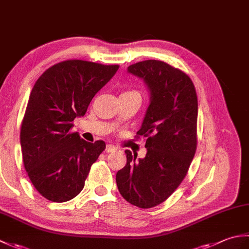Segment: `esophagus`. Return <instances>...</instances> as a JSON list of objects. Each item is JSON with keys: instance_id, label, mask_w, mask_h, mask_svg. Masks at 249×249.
Returning <instances> with one entry per match:
<instances>
[{"instance_id": "obj_1", "label": "esophagus", "mask_w": 249, "mask_h": 249, "mask_svg": "<svg viewBox=\"0 0 249 249\" xmlns=\"http://www.w3.org/2000/svg\"><path fill=\"white\" fill-rule=\"evenodd\" d=\"M116 151V147L112 144H107V146H106V152L107 153H111V152H114Z\"/></svg>"}]
</instances>
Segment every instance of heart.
Wrapping results in <instances>:
<instances>
[{
    "instance_id": "1",
    "label": "heart",
    "mask_w": 249,
    "mask_h": 249,
    "mask_svg": "<svg viewBox=\"0 0 249 249\" xmlns=\"http://www.w3.org/2000/svg\"><path fill=\"white\" fill-rule=\"evenodd\" d=\"M130 92H135V91H130ZM130 92H125V93H130Z\"/></svg>"
}]
</instances>
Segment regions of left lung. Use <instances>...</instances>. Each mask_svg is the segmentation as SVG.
Listing matches in <instances>:
<instances>
[{"label": "left lung", "mask_w": 249, "mask_h": 249, "mask_svg": "<svg viewBox=\"0 0 249 249\" xmlns=\"http://www.w3.org/2000/svg\"><path fill=\"white\" fill-rule=\"evenodd\" d=\"M150 91L138 137H144L146 155L126 150V165L116 173V185L126 201L140 209L160 204L186 177L197 149L198 99L192 79L162 61L147 60L128 66Z\"/></svg>", "instance_id": "obj_1"}]
</instances>
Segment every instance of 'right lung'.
<instances>
[{
  "instance_id": "right-lung-1",
  "label": "right lung",
  "mask_w": 249,
  "mask_h": 249,
  "mask_svg": "<svg viewBox=\"0 0 249 249\" xmlns=\"http://www.w3.org/2000/svg\"><path fill=\"white\" fill-rule=\"evenodd\" d=\"M119 65L68 60L48 68L35 82L21 124L20 143L26 173L37 192L66 202L81 192L89 169L106 149L72 133L93 97Z\"/></svg>"
}]
</instances>
